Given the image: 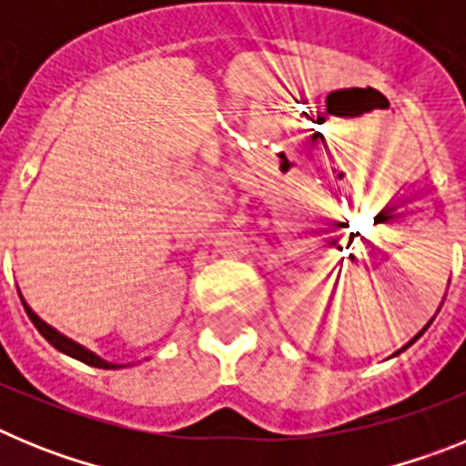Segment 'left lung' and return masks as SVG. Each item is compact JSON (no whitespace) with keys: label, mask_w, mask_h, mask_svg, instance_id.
<instances>
[{"label":"left lung","mask_w":466,"mask_h":466,"mask_svg":"<svg viewBox=\"0 0 466 466\" xmlns=\"http://www.w3.org/2000/svg\"><path fill=\"white\" fill-rule=\"evenodd\" d=\"M431 322H434V317H431L430 322H427V327H430V324H431ZM427 327H425V329H422V331H420V333H415L413 339H410V340H409V343L403 345V348H401V350H397V352H394V357H397V355H399V352H403V350H406V348H410V345H413V343H415V340H418V339H420V336H422V333H425V331H427Z\"/></svg>","instance_id":"obj_1"}]
</instances>
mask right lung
Returning a JSON list of instances; mask_svg holds the SVG:
<instances>
[{"label":"right lung","instance_id":"obj_1","mask_svg":"<svg viewBox=\"0 0 466 466\" xmlns=\"http://www.w3.org/2000/svg\"><path fill=\"white\" fill-rule=\"evenodd\" d=\"M20 299H23V296H20ZM23 306H25V312H27V317H30V319H32V324H35V327H36V331H39L41 336H44V339H46L48 343L53 345V348L60 350L63 355L74 357V360L84 361V364H88V366H95V369H123V366H126V364H111V361H106V360H102V357H97V355H95V352H90L88 348H84V345H81V343H76V340L67 339L65 333H60V331H57V329H53L51 324L44 322V319H41V317L36 315V312L32 310V308L27 306V303H25V299H23Z\"/></svg>","mask_w":466,"mask_h":466}]
</instances>
